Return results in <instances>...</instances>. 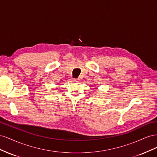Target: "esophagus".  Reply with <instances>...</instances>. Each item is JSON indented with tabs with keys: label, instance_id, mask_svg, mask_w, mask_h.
Segmentation results:
<instances>
[{
	"label": "esophagus",
	"instance_id": "esophagus-1",
	"mask_svg": "<svg viewBox=\"0 0 157 157\" xmlns=\"http://www.w3.org/2000/svg\"><path fill=\"white\" fill-rule=\"evenodd\" d=\"M73 81H74V82H78L80 81V79H79V78H74V79H73Z\"/></svg>",
	"mask_w": 157,
	"mask_h": 157
}]
</instances>
